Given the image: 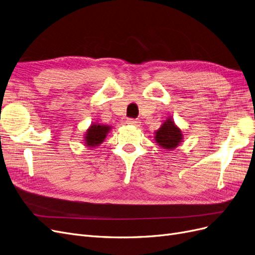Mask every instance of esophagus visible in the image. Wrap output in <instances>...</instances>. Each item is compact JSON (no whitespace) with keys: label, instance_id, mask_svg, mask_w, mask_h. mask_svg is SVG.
<instances>
[{"label":"esophagus","instance_id":"esophagus-1","mask_svg":"<svg viewBox=\"0 0 255 255\" xmlns=\"http://www.w3.org/2000/svg\"><path fill=\"white\" fill-rule=\"evenodd\" d=\"M127 123L128 126H134V127H139V123H140V121L139 120H137V119H128L127 120Z\"/></svg>","mask_w":255,"mask_h":255}]
</instances>
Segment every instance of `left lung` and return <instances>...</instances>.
<instances>
[{"mask_svg": "<svg viewBox=\"0 0 255 255\" xmlns=\"http://www.w3.org/2000/svg\"><path fill=\"white\" fill-rule=\"evenodd\" d=\"M154 139L160 148L171 151L183 141L182 129L175 125L172 117H169L154 133Z\"/></svg>", "mask_w": 255, "mask_h": 255, "instance_id": "left-lung-1", "label": "left lung"}]
</instances>
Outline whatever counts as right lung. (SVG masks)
<instances>
[{"label": "right lung", "mask_w": 255, "mask_h": 255, "mask_svg": "<svg viewBox=\"0 0 255 255\" xmlns=\"http://www.w3.org/2000/svg\"><path fill=\"white\" fill-rule=\"evenodd\" d=\"M112 127L100 125L98 122L92 123L87 128L84 136V143L89 148H96V146L101 144L110 133Z\"/></svg>", "instance_id": "right-lung-1"}]
</instances>
